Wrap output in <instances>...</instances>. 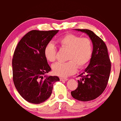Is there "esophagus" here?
Segmentation results:
<instances>
[{"instance_id":"esophagus-1","label":"esophagus","mask_w":121,"mask_h":121,"mask_svg":"<svg viewBox=\"0 0 121 121\" xmlns=\"http://www.w3.org/2000/svg\"><path fill=\"white\" fill-rule=\"evenodd\" d=\"M60 80L62 81H67L68 78H64V77H60Z\"/></svg>"}]
</instances>
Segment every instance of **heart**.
<instances>
[{
  "instance_id": "obj_1",
  "label": "heart",
  "mask_w": 121,
  "mask_h": 121,
  "mask_svg": "<svg viewBox=\"0 0 121 121\" xmlns=\"http://www.w3.org/2000/svg\"><path fill=\"white\" fill-rule=\"evenodd\" d=\"M57 43L62 48L69 52L66 62L55 63L52 66L53 73L60 77H67L74 74L78 68H84L91 60L93 53L91 41L87 38H82L74 34H68L60 38ZM45 59L49 62L56 59V47L53 42L46 44L44 50Z\"/></svg>"
}]
</instances>
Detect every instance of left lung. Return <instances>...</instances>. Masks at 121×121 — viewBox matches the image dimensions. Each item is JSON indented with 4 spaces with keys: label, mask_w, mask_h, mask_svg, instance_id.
<instances>
[{
    "label": "left lung",
    "mask_w": 121,
    "mask_h": 121,
    "mask_svg": "<svg viewBox=\"0 0 121 121\" xmlns=\"http://www.w3.org/2000/svg\"><path fill=\"white\" fill-rule=\"evenodd\" d=\"M87 34L93 45L89 64L80 74L78 87L71 92L72 97L81 101H88L98 97L105 90L111 70V62L104 42L88 29H76Z\"/></svg>",
    "instance_id": "left-lung-1"
}]
</instances>
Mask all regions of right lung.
<instances>
[{"instance_id":"obj_1","label":"right lung","mask_w":121,"mask_h":121,"mask_svg":"<svg viewBox=\"0 0 121 121\" xmlns=\"http://www.w3.org/2000/svg\"><path fill=\"white\" fill-rule=\"evenodd\" d=\"M59 30H33L22 38L14 51L13 74L15 87L25 100L40 104L52 94L57 76H48L51 70L44 54L45 46Z\"/></svg>"}]
</instances>
